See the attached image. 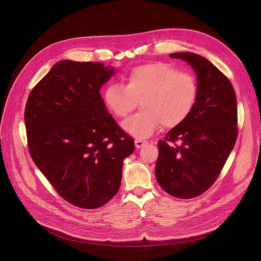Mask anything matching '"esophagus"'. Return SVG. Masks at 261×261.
I'll return each instance as SVG.
<instances>
[{"mask_svg": "<svg viewBox=\"0 0 261 261\" xmlns=\"http://www.w3.org/2000/svg\"><path fill=\"white\" fill-rule=\"evenodd\" d=\"M134 143H135V146H136L137 148H140V147H142L143 145H145V144L147 143V141H146V140H144V139L136 138V139L134 140Z\"/></svg>", "mask_w": 261, "mask_h": 261, "instance_id": "34e87169", "label": "esophagus"}]
</instances>
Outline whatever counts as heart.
<instances>
[{"label": "heart", "instance_id": "obj_1", "mask_svg": "<svg viewBox=\"0 0 261 261\" xmlns=\"http://www.w3.org/2000/svg\"><path fill=\"white\" fill-rule=\"evenodd\" d=\"M197 98L198 85L192 74L162 62L133 68L125 87L113 84L104 92L105 105L117 118L128 116L140 102L142 110L122 124L137 138L150 137L162 124L165 128L179 126L191 115Z\"/></svg>", "mask_w": 261, "mask_h": 261}]
</instances>
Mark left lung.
Masks as SVG:
<instances>
[{"label":"left lung","instance_id":"left-lung-1","mask_svg":"<svg viewBox=\"0 0 261 261\" xmlns=\"http://www.w3.org/2000/svg\"><path fill=\"white\" fill-rule=\"evenodd\" d=\"M195 71L198 98L189 118L159 140L156 178L168 194L182 199L205 192L220 174L238 136V107L229 80L205 58L176 53ZM178 140L173 148L167 141Z\"/></svg>","mask_w":261,"mask_h":261}]
</instances>
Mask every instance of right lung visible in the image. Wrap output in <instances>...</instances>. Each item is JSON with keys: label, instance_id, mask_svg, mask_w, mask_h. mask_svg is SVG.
<instances>
[{"label": "right lung", "instance_id": "right-lung-1", "mask_svg": "<svg viewBox=\"0 0 261 261\" xmlns=\"http://www.w3.org/2000/svg\"><path fill=\"white\" fill-rule=\"evenodd\" d=\"M94 62H58L32 90L24 110L29 151L57 192L71 204L97 208L119 191L134 140L100 95L115 74Z\"/></svg>", "mask_w": 261, "mask_h": 261}]
</instances>
